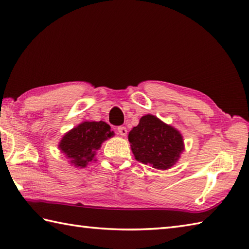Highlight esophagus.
Masks as SVG:
<instances>
[{
	"label": "esophagus",
	"instance_id": "1",
	"mask_svg": "<svg viewBox=\"0 0 249 249\" xmlns=\"http://www.w3.org/2000/svg\"><path fill=\"white\" fill-rule=\"evenodd\" d=\"M117 130H118V132H119V134L123 135V136H125L126 133H128V130H126V128H125V126H124V125L118 126Z\"/></svg>",
	"mask_w": 249,
	"mask_h": 249
}]
</instances>
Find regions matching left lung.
Segmentation results:
<instances>
[{
    "instance_id": "left-lung-1",
    "label": "left lung",
    "mask_w": 249,
    "mask_h": 249,
    "mask_svg": "<svg viewBox=\"0 0 249 249\" xmlns=\"http://www.w3.org/2000/svg\"><path fill=\"white\" fill-rule=\"evenodd\" d=\"M129 142L136 160L158 170L173 166L184 150L179 131L149 114L130 131Z\"/></svg>"
}]
</instances>
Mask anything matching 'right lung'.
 Wrapping results in <instances>:
<instances>
[{"label":"right lung","instance_id":"1","mask_svg":"<svg viewBox=\"0 0 249 249\" xmlns=\"http://www.w3.org/2000/svg\"><path fill=\"white\" fill-rule=\"evenodd\" d=\"M113 135L109 124L104 121H84L64 134L59 148L70 159L71 164L85 167L94 159L95 151L103 142Z\"/></svg>","mask_w":249,"mask_h":249}]
</instances>
